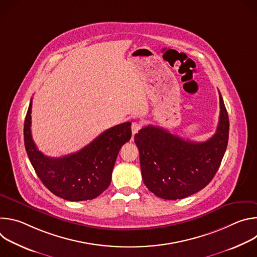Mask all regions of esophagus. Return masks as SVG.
Masks as SVG:
<instances>
[{"label":"esophagus","mask_w":257,"mask_h":257,"mask_svg":"<svg viewBox=\"0 0 257 257\" xmlns=\"http://www.w3.org/2000/svg\"><path fill=\"white\" fill-rule=\"evenodd\" d=\"M141 128V123L140 122H133L131 125V130H132V134L137 133Z\"/></svg>","instance_id":"1"}]
</instances>
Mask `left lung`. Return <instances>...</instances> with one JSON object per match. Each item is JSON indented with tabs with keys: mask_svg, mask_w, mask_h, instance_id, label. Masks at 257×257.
Masks as SVG:
<instances>
[{
	"mask_svg": "<svg viewBox=\"0 0 257 257\" xmlns=\"http://www.w3.org/2000/svg\"><path fill=\"white\" fill-rule=\"evenodd\" d=\"M219 108L216 131L203 142L184 140L152 125L135 134L142 180L150 191L163 199H182L200 191L212 180L229 139V117L221 93Z\"/></svg>",
	"mask_w": 257,
	"mask_h": 257,
	"instance_id": "left-lung-1",
	"label": "left lung"
}]
</instances>
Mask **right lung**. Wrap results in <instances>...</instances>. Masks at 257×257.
<instances>
[{
    "label": "right lung",
    "instance_id": "right-lung-1",
    "mask_svg": "<svg viewBox=\"0 0 257 257\" xmlns=\"http://www.w3.org/2000/svg\"><path fill=\"white\" fill-rule=\"evenodd\" d=\"M32 99L24 121V144L29 161L43 184L69 201L90 200L111 184L112 172L122 145L131 138V123L103 131L77 153L50 158L36 148L31 136Z\"/></svg>",
    "mask_w": 257,
    "mask_h": 257
}]
</instances>
